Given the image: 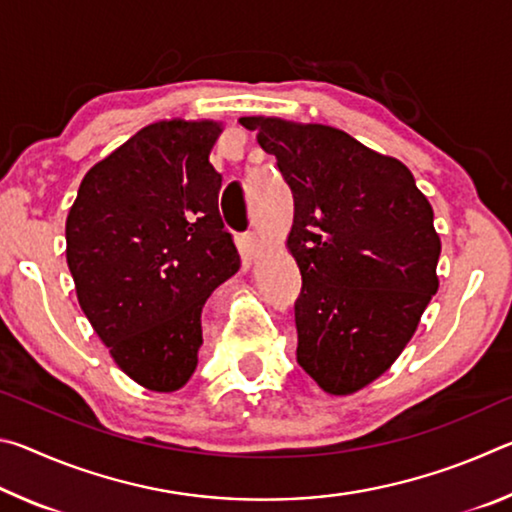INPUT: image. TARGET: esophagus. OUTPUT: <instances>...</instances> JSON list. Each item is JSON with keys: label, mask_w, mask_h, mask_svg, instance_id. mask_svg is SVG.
<instances>
[{"label": "esophagus", "mask_w": 512, "mask_h": 512, "mask_svg": "<svg viewBox=\"0 0 512 512\" xmlns=\"http://www.w3.org/2000/svg\"><path fill=\"white\" fill-rule=\"evenodd\" d=\"M262 250V239H259L257 232H246L244 239H241V253H244L248 259H255Z\"/></svg>", "instance_id": "obj_1"}]
</instances>
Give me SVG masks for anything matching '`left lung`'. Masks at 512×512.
<instances>
[{"label":"left lung","mask_w":512,"mask_h":512,"mask_svg":"<svg viewBox=\"0 0 512 512\" xmlns=\"http://www.w3.org/2000/svg\"><path fill=\"white\" fill-rule=\"evenodd\" d=\"M293 194L298 363L329 395L393 366L438 291L433 210L400 160L323 124L241 117Z\"/></svg>","instance_id":"1"}]
</instances>
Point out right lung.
Listing matches in <instances>:
<instances>
[{
	"mask_svg": "<svg viewBox=\"0 0 512 512\" xmlns=\"http://www.w3.org/2000/svg\"><path fill=\"white\" fill-rule=\"evenodd\" d=\"M219 121L164 119L85 173L67 214V266L83 314L137 384L173 393L194 375L201 314L239 271L210 151Z\"/></svg>",
	"mask_w": 512,
	"mask_h": 512,
	"instance_id": "add662e5",
	"label": "right lung"
}]
</instances>
